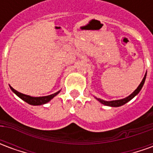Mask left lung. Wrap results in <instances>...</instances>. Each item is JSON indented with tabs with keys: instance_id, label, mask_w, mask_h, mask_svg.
<instances>
[{
	"instance_id": "1",
	"label": "left lung",
	"mask_w": 153,
	"mask_h": 153,
	"mask_svg": "<svg viewBox=\"0 0 153 153\" xmlns=\"http://www.w3.org/2000/svg\"><path fill=\"white\" fill-rule=\"evenodd\" d=\"M146 75H147V74H145L144 78L143 79L141 83L138 85V87L137 88V89L135 90L134 92L132 93L131 95H129V96L127 97H125V98H124V99L116 100V101H111V102H106V101H102V100H101V99H97V100L99 101L100 102L102 103L103 105H106V106H122V105H124V104H125L126 102H128V101H130L132 98H134V97L136 96V95H137L138 93H139V91L141 90V88H143V83H144V82H145V79H146Z\"/></svg>"
}]
</instances>
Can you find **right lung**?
<instances>
[{"label":"right lung","mask_w":153,"mask_h":153,"mask_svg":"<svg viewBox=\"0 0 153 153\" xmlns=\"http://www.w3.org/2000/svg\"><path fill=\"white\" fill-rule=\"evenodd\" d=\"M10 88H11L12 91H13L17 96L19 97H20L21 99L24 100L25 102H26L28 103V104H30V105H34V106L42 105V104H45V103L48 102L49 101H51V100L54 97L56 96L57 94L60 93V92H57V93H54V94H51V95H49V96L34 97L28 96V95H25V94H23V93H19L18 91H16L15 89H14L12 87H10Z\"/></svg>","instance_id":"obj_1"}]
</instances>
